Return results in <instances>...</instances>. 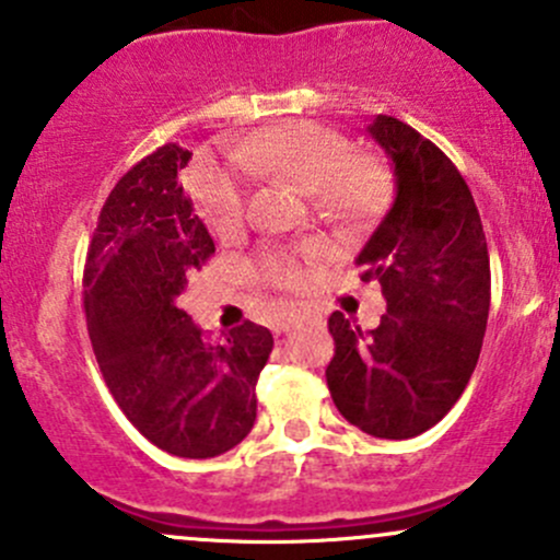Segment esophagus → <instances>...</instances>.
I'll list each match as a JSON object with an SVG mask.
<instances>
[{
	"label": "esophagus",
	"mask_w": 560,
	"mask_h": 560,
	"mask_svg": "<svg viewBox=\"0 0 560 560\" xmlns=\"http://www.w3.org/2000/svg\"><path fill=\"white\" fill-rule=\"evenodd\" d=\"M298 322H300V314H287L284 319L279 322V329H290L292 325H298Z\"/></svg>",
	"instance_id": "obj_1"
}]
</instances>
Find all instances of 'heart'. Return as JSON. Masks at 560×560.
Instances as JSON below:
<instances>
[{
	"instance_id": "heart-1",
	"label": "heart",
	"mask_w": 560,
	"mask_h": 560,
	"mask_svg": "<svg viewBox=\"0 0 560 560\" xmlns=\"http://www.w3.org/2000/svg\"><path fill=\"white\" fill-rule=\"evenodd\" d=\"M241 172L260 179L290 182L311 192L316 214L351 233L370 225L392 196V174L375 155H351V141L332 128L290 120L231 147ZM192 198L217 235H233L246 217V182L235 168L201 163L190 179ZM319 260L314 246L295 252H265L257 270L270 284L300 290L308 284L311 265Z\"/></svg>"
}]
</instances>
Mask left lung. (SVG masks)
Wrapping results in <instances>:
<instances>
[{"label": "left lung", "mask_w": 560, "mask_h": 560, "mask_svg": "<svg viewBox=\"0 0 560 560\" xmlns=\"http://www.w3.org/2000/svg\"><path fill=\"white\" fill-rule=\"evenodd\" d=\"M370 137L388 152L397 198L357 262L378 281L381 325L335 311L325 375L346 421L381 440L427 432L456 405L478 364L491 305V265L467 182L434 141L378 115Z\"/></svg>", "instance_id": "obj_1"}]
</instances>
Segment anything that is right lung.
I'll use <instances>...</instances> for the list:
<instances>
[{
  "mask_svg": "<svg viewBox=\"0 0 560 560\" xmlns=\"http://www.w3.org/2000/svg\"><path fill=\"white\" fill-rule=\"evenodd\" d=\"M190 155L161 147L112 187L88 246L82 308L126 419L172 456L211 458L255 427V386L273 335L244 322L214 343L179 308L187 276L214 255L176 182Z\"/></svg>",
  "mask_w": 560,
  "mask_h": 560,
  "instance_id": "1",
  "label": "right lung"
}]
</instances>
